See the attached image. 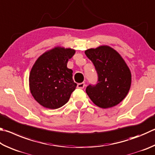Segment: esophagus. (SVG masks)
I'll return each mask as SVG.
<instances>
[{
    "instance_id": "esophagus-1",
    "label": "esophagus",
    "mask_w": 155,
    "mask_h": 155,
    "mask_svg": "<svg viewBox=\"0 0 155 155\" xmlns=\"http://www.w3.org/2000/svg\"><path fill=\"white\" fill-rule=\"evenodd\" d=\"M85 86V83H78L77 85V88L79 89H83Z\"/></svg>"
}]
</instances>
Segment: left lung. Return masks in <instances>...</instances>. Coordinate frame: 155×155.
I'll use <instances>...</instances> for the list:
<instances>
[{"label":"left lung","instance_id":"8db88e82","mask_svg":"<svg viewBox=\"0 0 155 155\" xmlns=\"http://www.w3.org/2000/svg\"><path fill=\"white\" fill-rule=\"evenodd\" d=\"M85 53L94 64L98 75L97 83L87 87V94L100 108L119 104L127 95L131 83V71L125 60L108 45L89 49Z\"/></svg>","mask_w":155,"mask_h":155}]
</instances>
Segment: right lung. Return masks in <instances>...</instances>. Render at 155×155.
I'll use <instances>...</instances> for the list:
<instances>
[{"mask_svg":"<svg viewBox=\"0 0 155 155\" xmlns=\"http://www.w3.org/2000/svg\"><path fill=\"white\" fill-rule=\"evenodd\" d=\"M71 48L55 47L47 51L34 64L29 76L30 93L39 104L57 109L68 102L77 83L67 63L75 53Z\"/></svg>","mask_w":155,"mask_h":155,"instance_id":"1","label":"right lung"}]
</instances>
